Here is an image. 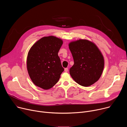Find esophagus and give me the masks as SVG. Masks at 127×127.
<instances>
[{"label": "esophagus", "instance_id": "1", "mask_svg": "<svg viewBox=\"0 0 127 127\" xmlns=\"http://www.w3.org/2000/svg\"><path fill=\"white\" fill-rule=\"evenodd\" d=\"M68 68H65L64 69V71H65V72H67L68 71Z\"/></svg>", "mask_w": 127, "mask_h": 127}]
</instances>
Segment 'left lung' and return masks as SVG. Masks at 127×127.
<instances>
[{
    "label": "left lung",
    "mask_w": 127,
    "mask_h": 127,
    "mask_svg": "<svg viewBox=\"0 0 127 127\" xmlns=\"http://www.w3.org/2000/svg\"><path fill=\"white\" fill-rule=\"evenodd\" d=\"M69 48L74 60L70 74L79 85L87 87L93 85L100 77L104 68V58L93 42L85 39L72 41Z\"/></svg>",
    "instance_id": "1"
}]
</instances>
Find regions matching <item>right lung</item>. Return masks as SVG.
I'll return each mask as SVG.
<instances>
[{
	"label": "right lung",
	"mask_w": 127,
	"mask_h": 127,
	"mask_svg": "<svg viewBox=\"0 0 127 127\" xmlns=\"http://www.w3.org/2000/svg\"><path fill=\"white\" fill-rule=\"evenodd\" d=\"M62 44V40L51 35L42 38L30 49L27 70L36 86L47 90L58 81L64 70L58 54Z\"/></svg>",
	"instance_id": "right-lung-1"
}]
</instances>
